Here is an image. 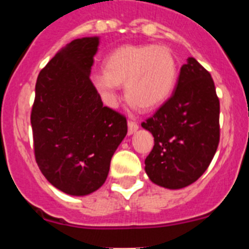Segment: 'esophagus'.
<instances>
[{"mask_svg":"<svg viewBox=\"0 0 249 249\" xmlns=\"http://www.w3.org/2000/svg\"><path fill=\"white\" fill-rule=\"evenodd\" d=\"M127 124H128V135H132V133L137 131L138 127H140L138 126V123L135 122V121H128Z\"/></svg>","mask_w":249,"mask_h":249,"instance_id":"esophagus-1","label":"esophagus"}]
</instances>
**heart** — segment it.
<instances>
[{
	"instance_id": "b5f03b06",
	"label": "heart",
	"mask_w": 249,
	"mask_h": 249,
	"mask_svg": "<svg viewBox=\"0 0 249 249\" xmlns=\"http://www.w3.org/2000/svg\"><path fill=\"white\" fill-rule=\"evenodd\" d=\"M105 73L92 77L103 102L114 107L118 87L124 82L127 97L142 108H155L172 93L177 81V62L164 46L127 45L106 57Z\"/></svg>"
}]
</instances>
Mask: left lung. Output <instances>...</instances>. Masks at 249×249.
Wrapping results in <instances>:
<instances>
[{
  "mask_svg": "<svg viewBox=\"0 0 249 249\" xmlns=\"http://www.w3.org/2000/svg\"><path fill=\"white\" fill-rule=\"evenodd\" d=\"M155 137L146 172L153 183L178 190L204 173L219 143V98L211 73L193 57L179 72L172 96L142 122Z\"/></svg>",
  "mask_w": 249,
  "mask_h": 249,
  "instance_id": "obj_1",
  "label": "left lung"
}]
</instances>
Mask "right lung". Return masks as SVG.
<instances>
[{
	"label": "right lung",
	"mask_w": 249,
	"mask_h": 249,
	"mask_svg": "<svg viewBox=\"0 0 249 249\" xmlns=\"http://www.w3.org/2000/svg\"><path fill=\"white\" fill-rule=\"evenodd\" d=\"M97 37L68 43L41 70L31 111L35 158L52 186L71 196L98 190L127 135L126 116L103 106L89 78Z\"/></svg>",
	"instance_id": "right-lung-1"
}]
</instances>
